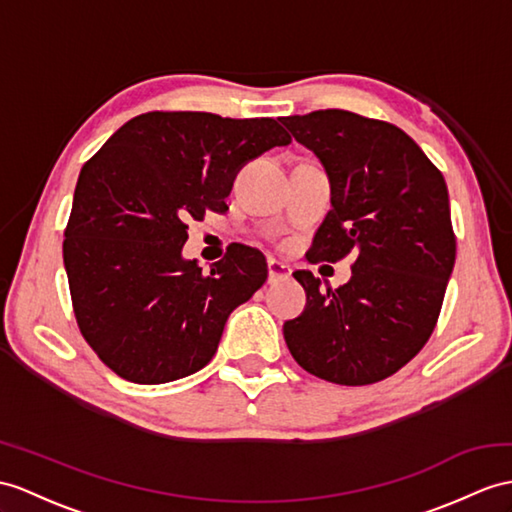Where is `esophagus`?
<instances>
[{
  "instance_id": "34e87169",
  "label": "esophagus",
  "mask_w": 512,
  "mask_h": 512,
  "mask_svg": "<svg viewBox=\"0 0 512 512\" xmlns=\"http://www.w3.org/2000/svg\"><path fill=\"white\" fill-rule=\"evenodd\" d=\"M267 267H269V282H276V280L291 276V267L280 263V260H276V258H269Z\"/></svg>"
}]
</instances>
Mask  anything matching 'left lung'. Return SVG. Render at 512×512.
<instances>
[{"instance_id": "1", "label": "left lung", "mask_w": 512, "mask_h": 512, "mask_svg": "<svg viewBox=\"0 0 512 512\" xmlns=\"http://www.w3.org/2000/svg\"><path fill=\"white\" fill-rule=\"evenodd\" d=\"M330 176L332 210L308 258L354 254L352 278L321 289L295 271L304 313L284 323L297 365L345 386L380 382L415 358L436 326L456 260L443 173L393 123L328 108L284 117Z\"/></svg>"}]
</instances>
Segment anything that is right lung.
Here are the masks:
<instances>
[{
	"instance_id": "1",
	"label": "right lung",
	"mask_w": 512,
	"mask_h": 512,
	"mask_svg": "<svg viewBox=\"0 0 512 512\" xmlns=\"http://www.w3.org/2000/svg\"><path fill=\"white\" fill-rule=\"evenodd\" d=\"M291 136L276 119L145 112L86 162L62 258L80 332L123 380L162 384L210 363L267 260L236 243L204 273L182 258L186 219L228 210L236 173Z\"/></svg>"
}]
</instances>
